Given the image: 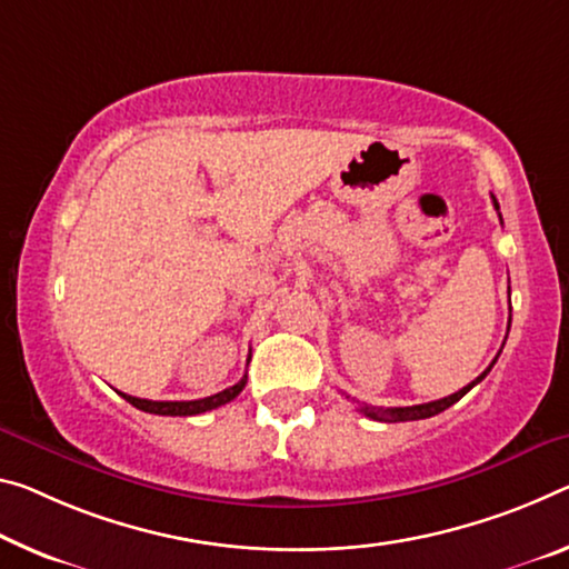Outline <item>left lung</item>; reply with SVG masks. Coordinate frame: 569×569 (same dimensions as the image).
I'll list each match as a JSON object with an SVG mask.
<instances>
[{
	"label": "left lung",
	"mask_w": 569,
	"mask_h": 569,
	"mask_svg": "<svg viewBox=\"0 0 569 569\" xmlns=\"http://www.w3.org/2000/svg\"><path fill=\"white\" fill-rule=\"evenodd\" d=\"M493 207H496V210H499V202H496V197H493ZM499 218H501V214H499ZM509 323H511V317H509ZM499 355H501V351H499ZM499 355H496V359H499ZM496 359L489 365V369H483V372L476 377L471 385H466L463 390L448 395V398H443V400H432V402H426V405H412V408H372V405H367V402H357L359 405V412H365L367 418L380 420V422H405V420H426V418H432V415L448 410L450 405H456L458 400H461L463 395L471 390V387L479 385L483 377L491 372V367L496 365Z\"/></svg>",
	"instance_id": "left-lung-1"
}]
</instances>
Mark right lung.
Masks as SVG:
<instances>
[{
	"label": "right lung",
	"instance_id": "obj_1",
	"mask_svg": "<svg viewBox=\"0 0 569 569\" xmlns=\"http://www.w3.org/2000/svg\"><path fill=\"white\" fill-rule=\"evenodd\" d=\"M248 382V375L242 377L238 385L228 387V390H222L218 395H210V398H202V400H182V402H157V400H141V398H131V395L119 392L126 402H131L137 410L143 412H154V415H200L207 410H214L220 408V405L236 400L238 395L242 392V387Z\"/></svg>",
	"mask_w": 569,
	"mask_h": 569
}]
</instances>
